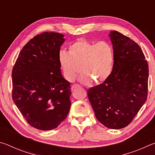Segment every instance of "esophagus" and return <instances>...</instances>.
Instances as JSON below:
<instances>
[{
	"label": "esophagus",
	"instance_id": "34e87169",
	"mask_svg": "<svg viewBox=\"0 0 155 155\" xmlns=\"http://www.w3.org/2000/svg\"><path fill=\"white\" fill-rule=\"evenodd\" d=\"M81 87V86L79 85H78V84H74V85L72 86V90H74V89H76L77 87Z\"/></svg>",
	"mask_w": 155,
	"mask_h": 155
}]
</instances>
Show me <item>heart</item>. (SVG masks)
<instances>
[{"instance_id":"1","label":"heart","mask_w":155,"mask_h":155,"mask_svg":"<svg viewBox=\"0 0 155 155\" xmlns=\"http://www.w3.org/2000/svg\"><path fill=\"white\" fill-rule=\"evenodd\" d=\"M114 51L104 41L93 42L85 39H78L68 46V52L61 51L59 61L64 77L72 82L81 71L79 80L84 84H100L110 76L114 65Z\"/></svg>"}]
</instances>
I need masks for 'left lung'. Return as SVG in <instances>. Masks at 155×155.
I'll return each mask as SVG.
<instances>
[{"label": "left lung", "mask_w": 155, "mask_h": 155, "mask_svg": "<svg viewBox=\"0 0 155 155\" xmlns=\"http://www.w3.org/2000/svg\"><path fill=\"white\" fill-rule=\"evenodd\" d=\"M114 63L108 78L89 89L87 96L96 118L112 129L132 122L148 96V65L142 50L133 40L117 32L109 34Z\"/></svg>", "instance_id": "1"}]
</instances>
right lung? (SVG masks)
<instances>
[{"mask_svg":"<svg viewBox=\"0 0 155 155\" xmlns=\"http://www.w3.org/2000/svg\"><path fill=\"white\" fill-rule=\"evenodd\" d=\"M64 35L45 32L23 47L12 70V98L31 127L57 128L71 103L70 83L62 77L59 54Z\"/></svg>","mask_w":155,"mask_h":155,"instance_id":"add662e5","label":"right lung"}]
</instances>
